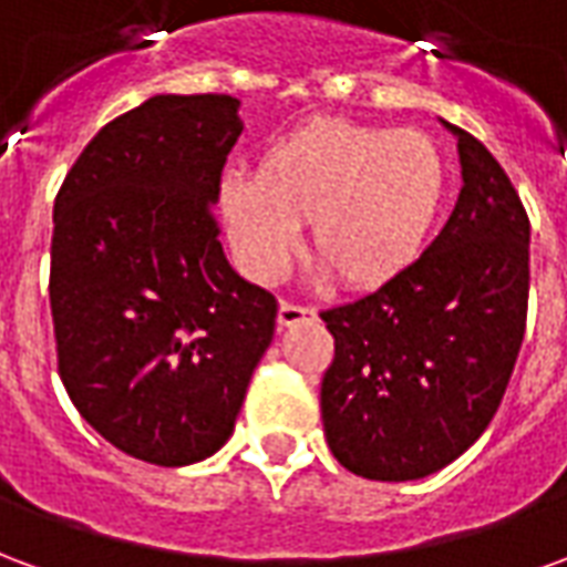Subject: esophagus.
<instances>
[{
	"instance_id": "1",
	"label": "esophagus",
	"mask_w": 567,
	"mask_h": 567,
	"mask_svg": "<svg viewBox=\"0 0 567 567\" xmlns=\"http://www.w3.org/2000/svg\"><path fill=\"white\" fill-rule=\"evenodd\" d=\"M312 319H316V309L312 307H300V303H291V300H282V303H279V324H282V328H291L297 321Z\"/></svg>"
}]
</instances>
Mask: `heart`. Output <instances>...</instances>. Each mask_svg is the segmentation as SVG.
Returning a JSON list of instances; mask_svg holds the SVG:
<instances>
[{
  "instance_id": "obj_1",
  "label": "heart",
  "mask_w": 567,
  "mask_h": 567,
  "mask_svg": "<svg viewBox=\"0 0 567 567\" xmlns=\"http://www.w3.org/2000/svg\"><path fill=\"white\" fill-rule=\"evenodd\" d=\"M446 197V161L419 130L316 117L218 185L243 270L270 282L309 218V248L349 288H380L419 258Z\"/></svg>"
}]
</instances>
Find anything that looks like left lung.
I'll return each instance as SVG.
<instances>
[{
	"mask_svg": "<svg viewBox=\"0 0 567 567\" xmlns=\"http://www.w3.org/2000/svg\"><path fill=\"white\" fill-rule=\"evenodd\" d=\"M446 127L464 182L450 221L392 282L321 312L324 437L346 471L382 483L434 474L486 431L525 333L523 199L483 142Z\"/></svg>",
	"mask_w": 567,
	"mask_h": 567,
	"instance_id": "obj_1",
	"label": "left lung"
}]
</instances>
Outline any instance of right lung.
<instances>
[{
    "mask_svg": "<svg viewBox=\"0 0 567 567\" xmlns=\"http://www.w3.org/2000/svg\"><path fill=\"white\" fill-rule=\"evenodd\" d=\"M227 93L151 96L105 124L54 199L56 370L81 419L161 467L234 434L276 297L227 264L212 206L243 133Z\"/></svg>",
    "mask_w": 567,
    "mask_h": 567,
    "instance_id": "add662e5",
    "label": "right lung"
}]
</instances>
